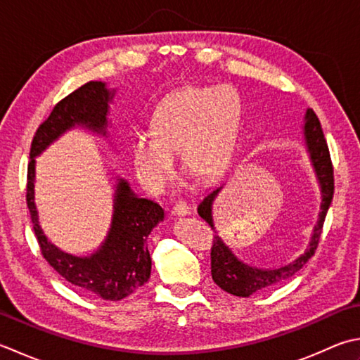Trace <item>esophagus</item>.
Returning <instances> with one entry per match:
<instances>
[{
	"instance_id": "esophagus-1",
	"label": "esophagus",
	"mask_w": 360,
	"mask_h": 360,
	"mask_svg": "<svg viewBox=\"0 0 360 360\" xmlns=\"http://www.w3.org/2000/svg\"><path fill=\"white\" fill-rule=\"evenodd\" d=\"M173 214L176 217H186V215L190 214L188 206H187L186 202H176L174 207H173Z\"/></svg>"
}]
</instances>
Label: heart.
<instances>
[{
  "mask_svg": "<svg viewBox=\"0 0 360 360\" xmlns=\"http://www.w3.org/2000/svg\"><path fill=\"white\" fill-rule=\"evenodd\" d=\"M237 91L229 86L184 87L162 101L150 122L151 134H137L129 156L137 179L153 193L164 192L182 168L210 179L226 165L238 123Z\"/></svg>",
  "mask_w": 360,
  "mask_h": 360,
  "instance_id": "b5f03b06",
  "label": "heart"
}]
</instances>
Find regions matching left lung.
Returning <instances> with one entry per match:
<instances>
[{
    "instance_id": "left-lung-1",
    "label": "left lung",
    "mask_w": 360,
    "mask_h": 360,
    "mask_svg": "<svg viewBox=\"0 0 360 360\" xmlns=\"http://www.w3.org/2000/svg\"><path fill=\"white\" fill-rule=\"evenodd\" d=\"M301 129L306 151L309 154V159H311V165L320 187L321 202L320 212L316 217L306 250L298 257H295L292 262L276 266V269H260V266L243 262L240 257L236 256V252L218 236L214 224V201L218 192L221 190L220 186L209 190L200 201L198 209H196L202 220H206L209 226L215 231L212 252H210V273H212L214 283L223 288L224 292L234 295V297L248 298L260 290H269V288L283 284L284 281L292 278L295 273L300 271L309 262V259L315 255L316 246H319L323 223H325L328 209L334 196V170L333 164H330L328 143L321 129L320 120L316 118L312 109H306Z\"/></svg>"
}]
</instances>
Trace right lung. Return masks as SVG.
Here are the masks:
<instances>
[{
	"mask_svg": "<svg viewBox=\"0 0 360 360\" xmlns=\"http://www.w3.org/2000/svg\"><path fill=\"white\" fill-rule=\"evenodd\" d=\"M117 89L101 81H90L63 98L32 139L27 165L26 201L41 255L70 284L109 301H120L142 287L151 276V256L146 238L164 221V209L140 198L129 182L117 176L112 220L101 245L89 256H75L60 250L45 236L35 206V158L70 129L82 128L109 137V109Z\"/></svg>",
	"mask_w": 360,
	"mask_h": 360,
	"instance_id": "add662e5",
	"label": "right lung"
}]
</instances>
